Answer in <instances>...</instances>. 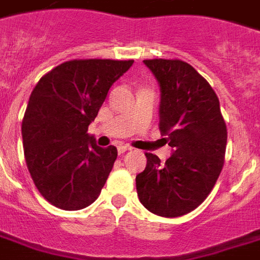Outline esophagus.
<instances>
[{
	"label": "esophagus",
	"instance_id": "34e87169",
	"mask_svg": "<svg viewBox=\"0 0 260 260\" xmlns=\"http://www.w3.org/2000/svg\"><path fill=\"white\" fill-rule=\"evenodd\" d=\"M117 150H118V154H124L125 151H128V150H131L129 146H124V145H120L118 147H117Z\"/></svg>",
	"mask_w": 260,
	"mask_h": 260
}]
</instances>
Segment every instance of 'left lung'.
I'll return each mask as SVG.
<instances>
[{"instance_id":"8db88e82","label":"left lung","mask_w":260,"mask_h":260,"mask_svg":"<svg viewBox=\"0 0 260 260\" xmlns=\"http://www.w3.org/2000/svg\"><path fill=\"white\" fill-rule=\"evenodd\" d=\"M159 84V131L174 149L165 164L146 153L136 190L146 209L164 218L191 212L208 197L224 164L228 129L212 86L179 59L143 60Z\"/></svg>"}]
</instances>
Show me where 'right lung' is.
<instances>
[{"label":"right lung","mask_w":260,"mask_h":260,"mask_svg":"<svg viewBox=\"0 0 260 260\" xmlns=\"http://www.w3.org/2000/svg\"><path fill=\"white\" fill-rule=\"evenodd\" d=\"M134 60L78 59L41 77L22 122L28 172L48 203L64 211L91 205L117 158L114 146L99 147L86 134L110 86Z\"/></svg>","instance_id":"obj_1"}]
</instances>
